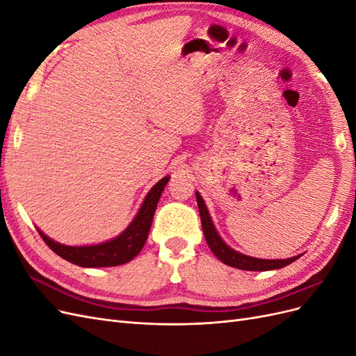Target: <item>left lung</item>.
Wrapping results in <instances>:
<instances>
[{"instance_id": "left-lung-1", "label": "left lung", "mask_w": 356, "mask_h": 356, "mask_svg": "<svg viewBox=\"0 0 356 356\" xmlns=\"http://www.w3.org/2000/svg\"><path fill=\"white\" fill-rule=\"evenodd\" d=\"M196 199H197V207H199L204 239H207L211 251L215 254V257H217L218 260H221L224 264L241 268V270L264 272V270H275V268H282L301 257V255H297L293 258H286V260H261V258L248 257V255H243L238 251L232 250L229 245H225L222 242L220 234L217 233V230H215L213 224L211 221V217H209V212H208L207 207H204V202L200 197L199 193H196Z\"/></svg>"}]
</instances>
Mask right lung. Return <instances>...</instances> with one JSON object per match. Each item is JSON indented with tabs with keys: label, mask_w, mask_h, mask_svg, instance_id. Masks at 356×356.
<instances>
[{
	"label": "right lung",
	"mask_w": 356,
	"mask_h": 356,
	"mask_svg": "<svg viewBox=\"0 0 356 356\" xmlns=\"http://www.w3.org/2000/svg\"><path fill=\"white\" fill-rule=\"evenodd\" d=\"M168 181L169 177H165L149 190L135 220L120 236H117L113 241L92 246H67L51 241L40 230L38 233L53 252H56L63 260L72 264L81 267H113L129 263L141 252L143 246L145 245L156 207Z\"/></svg>",
	"instance_id": "right-lung-1"
}]
</instances>
